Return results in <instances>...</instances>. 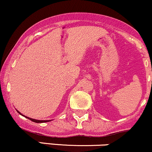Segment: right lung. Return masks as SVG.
I'll return each mask as SVG.
<instances>
[{
	"label": "right lung",
	"instance_id": "right-lung-1",
	"mask_svg": "<svg viewBox=\"0 0 152 152\" xmlns=\"http://www.w3.org/2000/svg\"><path fill=\"white\" fill-rule=\"evenodd\" d=\"M16 111H18V114H20V115H22V116H25L26 118H28V119H30L31 121H34V122H36V123H44V122H48V121H51V120H37V119H34V118H31L27 117V116H24V115H23V114H21V113L20 112V111H18V110H16Z\"/></svg>",
	"mask_w": 152,
	"mask_h": 152
}]
</instances>
